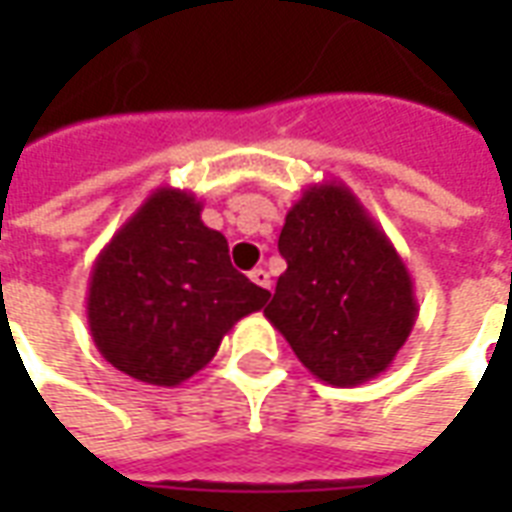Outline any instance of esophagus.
Wrapping results in <instances>:
<instances>
[{
  "instance_id": "obj_1",
  "label": "esophagus",
  "mask_w": 512,
  "mask_h": 512,
  "mask_svg": "<svg viewBox=\"0 0 512 512\" xmlns=\"http://www.w3.org/2000/svg\"><path fill=\"white\" fill-rule=\"evenodd\" d=\"M249 279L255 282L257 288L271 290V274H268L266 268H255V271H249Z\"/></svg>"
}]
</instances>
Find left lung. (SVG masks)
<instances>
[{
  "instance_id": "8db88e82",
  "label": "left lung",
  "mask_w": 512,
  "mask_h": 512,
  "mask_svg": "<svg viewBox=\"0 0 512 512\" xmlns=\"http://www.w3.org/2000/svg\"><path fill=\"white\" fill-rule=\"evenodd\" d=\"M285 274L266 318L312 376L356 386L384 373L417 321L414 282L392 241L340 180L301 194L279 233Z\"/></svg>"
}]
</instances>
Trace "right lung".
<instances>
[{
    "mask_svg": "<svg viewBox=\"0 0 512 512\" xmlns=\"http://www.w3.org/2000/svg\"><path fill=\"white\" fill-rule=\"evenodd\" d=\"M202 202L161 186L101 249L87 288L95 348L120 373L178 386L211 362L222 337L271 293L230 263Z\"/></svg>",
    "mask_w": 512,
    "mask_h": 512,
    "instance_id": "right-lung-1",
    "label": "right lung"
}]
</instances>
